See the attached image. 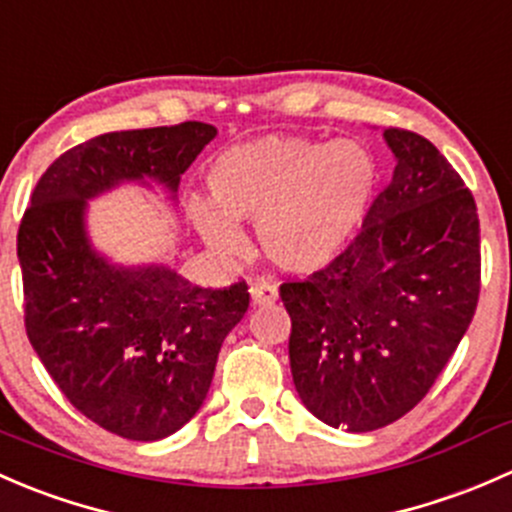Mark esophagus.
Returning <instances> with one entry per match:
<instances>
[{
  "mask_svg": "<svg viewBox=\"0 0 512 512\" xmlns=\"http://www.w3.org/2000/svg\"><path fill=\"white\" fill-rule=\"evenodd\" d=\"M250 294H252V304H255V307H265V304L277 302V287L267 285V282H260V285L252 287Z\"/></svg>",
  "mask_w": 512,
  "mask_h": 512,
  "instance_id": "1",
  "label": "esophagus"
}]
</instances>
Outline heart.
I'll list each match as a JSON object with an SVG mask.
<instances>
[{"label":"heart","mask_w":512,"mask_h":512,"mask_svg":"<svg viewBox=\"0 0 512 512\" xmlns=\"http://www.w3.org/2000/svg\"><path fill=\"white\" fill-rule=\"evenodd\" d=\"M205 183L210 203L190 198L188 215L215 255L240 257L247 242L235 223H257L272 265L317 272L342 255L366 220L379 168L359 141L270 133L218 153Z\"/></svg>","instance_id":"obj_1"}]
</instances>
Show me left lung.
I'll return each instance as SVG.
<instances>
[{"instance_id": "8db88e82", "label": "left lung", "mask_w": 512, "mask_h": 512, "mask_svg": "<svg viewBox=\"0 0 512 512\" xmlns=\"http://www.w3.org/2000/svg\"><path fill=\"white\" fill-rule=\"evenodd\" d=\"M391 183L329 267L285 282L289 366L302 404L366 433L409 414L461 344L480 292V225L431 141L386 128Z\"/></svg>"}]
</instances>
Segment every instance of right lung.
I'll return each instance as SVG.
<instances>
[{"instance_id": "obj_1", "label": "right lung", "mask_w": 512, "mask_h": 512, "mask_svg": "<svg viewBox=\"0 0 512 512\" xmlns=\"http://www.w3.org/2000/svg\"><path fill=\"white\" fill-rule=\"evenodd\" d=\"M215 136L185 121L91 138L49 165L19 225L34 352L81 414L131 441H160L198 414L250 294L245 282L195 287L163 262H113L91 242L89 200L156 183L175 203L180 175Z\"/></svg>"}]
</instances>
